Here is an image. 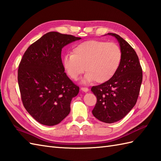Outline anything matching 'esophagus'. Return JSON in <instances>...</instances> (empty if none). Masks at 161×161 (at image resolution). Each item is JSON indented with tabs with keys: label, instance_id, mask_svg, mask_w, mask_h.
Listing matches in <instances>:
<instances>
[{
	"label": "esophagus",
	"instance_id": "esophagus-1",
	"mask_svg": "<svg viewBox=\"0 0 161 161\" xmlns=\"http://www.w3.org/2000/svg\"><path fill=\"white\" fill-rule=\"evenodd\" d=\"M81 90L82 91H84V92H86H86H88V91H89V90H88V88H86V87H81Z\"/></svg>",
	"mask_w": 161,
	"mask_h": 161
}]
</instances>
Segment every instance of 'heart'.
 <instances>
[{"label":"heart","mask_w":161,"mask_h":161,"mask_svg":"<svg viewBox=\"0 0 161 161\" xmlns=\"http://www.w3.org/2000/svg\"><path fill=\"white\" fill-rule=\"evenodd\" d=\"M122 57L121 48L117 43L90 40L75 46L73 54H66L63 65L73 80H77L86 71L85 82L95 80L97 83H104L114 76L120 66Z\"/></svg>","instance_id":"b5f03b06"}]
</instances>
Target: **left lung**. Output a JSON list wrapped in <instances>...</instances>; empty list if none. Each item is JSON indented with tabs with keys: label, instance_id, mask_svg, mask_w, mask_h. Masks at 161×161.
<instances>
[{
	"label": "left lung",
	"instance_id": "obj_1",
	"mask_svg": "<svg viewBox=\"0 0 161 161\" xmlns=\"http://www.w3.org/2000/svg\"><path fill=\"white\" fill-rule=\"evenodd\" d=\"M108 35L118 39L122 53V61L114 77L91 88L97 97L92 113L99 120L114 123L120 120L135 106L141 90L142 70L133 47L118 35Z\"/></svg>",
	"mask_w": 161,
	"mask_h": 161
}]
</instances>
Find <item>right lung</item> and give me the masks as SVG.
<instances>
[{"label": "right lung", "instance_id": "add662e5", "mask_svg": "<svg viewBox=\"0 0 161 161\" xmlns=\"http://www.w3.org/2000/svg\"><path fill=\"white\" fill-rule=\"evenodd\" d=\"M80 37L50 32L30 45L19 66L18 83L24 107L47 126L59 124L69 114L70 102L80 88L64 72L61 49Z\"/></svg>", "mask_w": 161, "mask_h": 161}]
</instances>
